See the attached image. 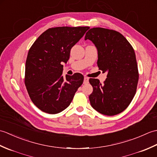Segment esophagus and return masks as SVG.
<instances>
[{"label": "esophagus", "instance_id": "obj_1", "mask_svg": "<svg viewBox=\"0 0 157 157\" xmlns=\"http://www.w3.org/2000/svg\"><path fill=\"white\" fill-rule=\"evenodd\" d=\"M89 81V78H87V77H84V84H87Z\"/></svg>", "mask_w": 157, "mask_h": 157}]
</instances>
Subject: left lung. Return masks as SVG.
Masks as SVG:
<instances>
[{"label": "left lung", "instance_id": "8db88e82", "mask_svg": "<svg viewBox=\"0 0 157 157\" xmlns=\"http://www.w3.org/2000/svg\"><path fill=\"white\" fill-rule=\"evenodd\" d=\"M97 48V65L107 78L103 84L98 79L89 82L93 92L89 96L91 106L101 114L117 115L128 107L134 98L139 75L134 50L119 32L93 28L85 36Z\"/></svg>", "mask_w": 157, "mask_h": 157}]
</instances>
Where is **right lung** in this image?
<instances>
[{
  "label": "right lung",
  "instance_id": "obj_1",
  "mask_svg": "<svg viewBox=\"0 0 157 157\" xmlns=\"http://www.w3.org/2000/svg\"><path fill=\"white\" fill-rule=\"evenodd\" d=\"M89 28H49L29 50L25 84L32 101L43 112L56 114L68 107L84 82V76L79 73L64 78L62 63H67L71 48Z\"/></svg>",
  "mask_w": 157,
  "mask_h": 157
}]
</instances>
